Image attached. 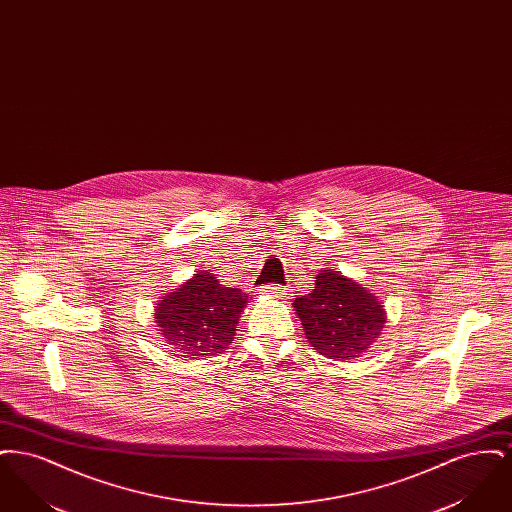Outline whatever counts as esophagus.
I'll use <instances>...</instances> for the list:
<instances>
[{"instance_id":"esophagus-1","label":"esophagus","mask_w":512,"mask_h":512,"mask_svg":"<svg viewBox=\"0 0 512 512\" xmlns=\"http://www.w3.org/2000/svg\"><path fill=\"white\" fill-rule=\"evenodd\" d=\"M261 293L265 295V297H282L284 295V286H280V284H268L265 286Z\"/></svg>"}]
</instances>
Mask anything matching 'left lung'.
Masks as SVG:
<instances>
[{
    "label": "left lung",
    "mask_w": 512,
    "mask_h": 512,
    "mask_svg": "<svg viewBox=\"0 0 512 512\" xmlns=\"http://www.w3.org/2000/svg\"><path fill=\"white\" fill-rule=\"evenodd\" d=\"M293 311L311 347L334 361L361 357L386 324L380 299L336 268L320 270L315 290L297 297Z\"/></svg>",
    "instance_id": "8db88e82"
}]
</instances>
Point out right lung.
<instances>
[{
  "instance_id": "obj_1",
  "label": "right lung",
  "mask_w": 512,
  "mask_h": 512,
  "mask_svg": "<svg viewBox=\"0 0 512 512\" xmlns=\"http://www.w3.org/2000/svg\"><path fill=\"white\" fill-rule=\"evenodd\" d=\"M247 293L222 286L217 276L199 270L155 307V324L163 341L180 357H211L222 353L236 336Z\"/></svg>"
}]
</instances>
